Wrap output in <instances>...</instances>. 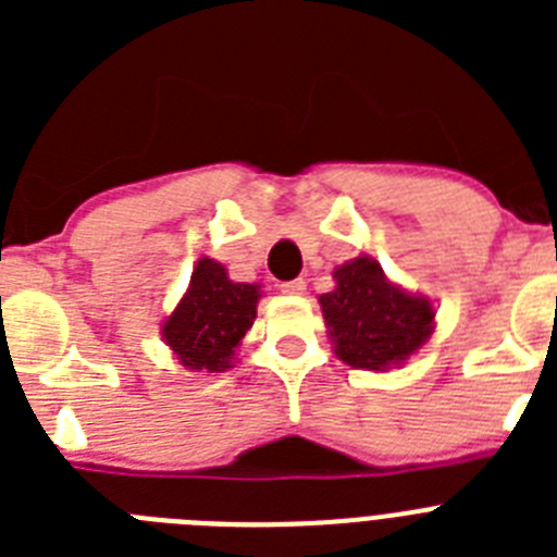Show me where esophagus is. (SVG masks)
I'll use <instances>...</instances> for the list:
<instances>
[{"label": "esophagus", "instance_id": "obj_1", "mask_svg": "<svg viewBox=\"0 0 557 557\" xmlns=\"http://www.w3.org/2000/svg\"><path fill=\"white\" fill-rule=\"evenodd\" d=\"M304 289H307V282H304V278H293V282L282 284V293L287 295H304Z\"/></svg>", "mask_w": 557, "mask_h": 557}]
</instances>
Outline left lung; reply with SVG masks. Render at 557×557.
<instances>
[{
    "mask_svg": "<svg viewBox=\"0 0 557 557\" xmlns=\"http://www.w3.org/2000/svg\"><path fill=\"white\" fill-rule=\"evenodd\" d=\"M334 289L318 301L334 354L346 366L387 371L405 366L435 329L430 298L393 284L371 256H357L334 270Z\"/></svg>",
    "mask_w": 557,
    "mask_h": 557,
    "instance_id": "obj_1",
    "label": "left lung"
}]
</instances>
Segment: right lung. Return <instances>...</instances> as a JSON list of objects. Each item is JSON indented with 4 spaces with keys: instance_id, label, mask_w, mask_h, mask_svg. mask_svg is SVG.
Segmentation results:
<instances>
[{
    "instance_id": "add662e5",
    "label": "right lung",
    "mask_w": 557,
    "mask_h": 557,
    "mask_svg": "<svg viewBox=\"0 0 557 557\" xmlns=\"http://www.w3.org/2000/svg\"><path fill=\"white\" fill-rule=\"evenodd\" d=\"M259 298V284L231 282L223 264L203 256L175 312L161 323V337L189 371L223 373L253 326Z\"/></svg>"
}]
</instances>
